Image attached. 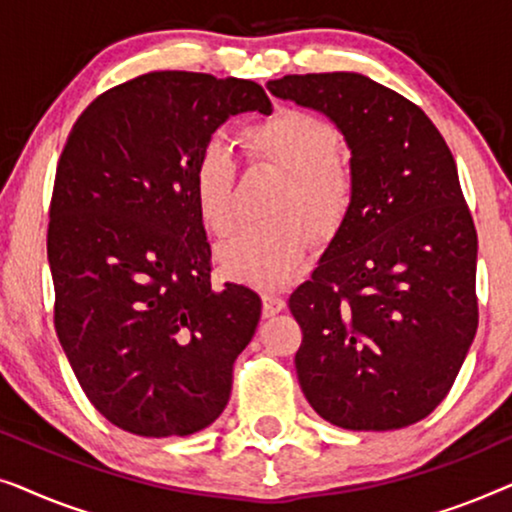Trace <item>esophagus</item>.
I'll list each match as a JSON object with an SVG mask.
<instances>
[{
  "label": "esophagus",
  "instance_id": "1",
  "mask_svg": "<svg viewBox=\"0 0 512 512\" xmlns=\"http://www.w3.org/2000/svg\"><path fill=\"white\" fill-rule=\"evenodd\" d=\"M261 300H263V317H265V319L275 317V314H279V312H282L284 307H286L284 298L275 296V293H263Z\"/></svg>",
  "mask_w": 512,
  "mask_h": 512
}]
</instances>
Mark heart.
I'll list each match as a JSON object with an SVG mask.
<instances>
[{"instance_id": "1", "label": "heart", "mask_w": 512, "mask_h": 512, "mask_svg": "<svg viewBox=\"0 0 512 512\" xmlns=\"http://www.w3.org/2000/svg\"><path fill=\"white\" fill-rule=\"evenodd\" d=\"M251 160L286 174L277 193V219L242 228L216 249L221 275L233 282L282 286L303 270L312 251V230L331 240L345 226L354 181L342 163L340 132L324 118L300 109H279L242 132ZM191 195L209 233L228 235L237 223L235 163L221 142H207L191 170Z\"/></svg>"}]
</instances>
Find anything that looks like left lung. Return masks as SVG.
Instances as JSON below:
<instances>
[{
  "instance_id": "1",
  "label": "left lung",
  "mask_w": 512,
  "mask_h": 512,
  "mask_svg": "<svg viewBox=\"0 0 512 512\" xmlns=\"http://www.w3.org/2000/svg\"><path fill=\"white\" fill-rule=\"evenodd\" d=\"M268 90L324 114L352 151L345 226L289 298L300 389L340 429L415 424L478 331V235L452 153L417 104L363 74H289Z\"/></svg>"
}]
</instances>
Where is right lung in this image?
<instances>
[{
	"instance_id": "obj_1",
	"label": "right lung",
	"mask_w": 512,
	"mask_h": 512,
	"mask_svg": "<svg viewBox=\"0 0 512 512\" xmlns=\"http://www.w3.org/2000/svg\"><path fill=\"white\" fill-rule=\"evenodd\" d=\"M244 111H272L254 81L151 72L90 102L62 149L46 242L55 331L88 401L135 436L212 424L261 319L251 289H212L191 195L200 149Z\"/></svg>"
}]
</instances>
